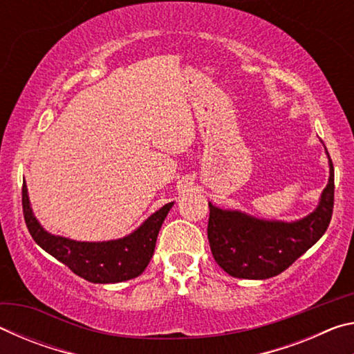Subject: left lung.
<instances>
[{"mask_svg": "<svg viewBox=\"0 0 354 354\" xmlns=\"http://www.w3.org/2000/svg\"><path fill=\"white\" fill-rule=\"evenodd\" d=\"M328 164L329 178L319 205L295 221L257 218L209 203L207 239L215 262L227 274L242 279H267L289 268L325 234L331 221L334 167L329 154Z\"/></svg>", "mask_w": 354, "mask_h": 354, "instance_id": "left-lung-1", "label": "left lung"}]
</instances>
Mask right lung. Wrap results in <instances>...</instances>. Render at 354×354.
Wrapping results in <instances>:
<instances>
[{"label": "right lung", "mask_w": 354, "mask_h": 354, "mask_svg": "<svg viewBox=\"0 0 354 354\" xmlns=\"http://www.w3.org/2000/svg\"><path fill=\"white\" fill-rule=\"evenodd\" d=\"M23 214L35 243L48 254L65 263L77 277L95 284H113L133 279L143 273L151 261L156 239L167 214L175 203H169L143 221L131 234L115 241L80 242L48 232L39 223L29 203L26 183L23 184Z\"/></svg>", "instance_id": "right-lung-1"}]
</instances>
